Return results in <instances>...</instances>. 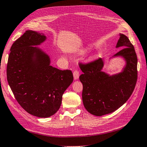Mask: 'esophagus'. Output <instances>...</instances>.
<instances>
[{
	"label": "esophagus",
	"instance_id": "esophagus-1",
	"mask_svg": "<svg viewBox=\"0 0 147 147\" xmlns=\"http://www.w3.org/2000/svg\"><path fill=\"white\" fill-rule=\"evenodd\" d=\"M73 76L74 80H78L79 77V73L78 71H74L73 73Z\"/></svg>",
	"mask_w": 147,
	"mask_h": 147
}]
</instances>
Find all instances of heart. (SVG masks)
<instances>
[{
    "mask_svg": "<svg viewBox=\"0 0 147 147\" xmlns=\"http://www.w3.org/2000/svg\"><path fill=\"white\" fill-rule=\"evenodd\" d=\"M94 59V57H90V60H93Z\"/></svg>",
    "mask_w": 147,
    "mask_h": 147,
    "instance_id": "1",
    "label": "heart"
}]
</instances>
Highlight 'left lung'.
<instances>
[{
  "mask_svg": "<svg viewBox=\"0 0 147 147\" xmlns=\"http://www.w3.org/2000/svg\"><path fill=\"white\" fill-rule=\"evenodd\" d=\"M116 48H122L112 58L125 61L121 72L113 75L102 71L104 61L99 59L83 65L80 81L83 85L82 101L86 110L95 116L111 113L123 106L133 92L137 79V57L128 38L120 34Z\"/></svg>",
  "mask_w": 147,
  "mask_h": 147,
  "instance_id": "8db88e82",
  "label": "left lung"
}]
</instances>
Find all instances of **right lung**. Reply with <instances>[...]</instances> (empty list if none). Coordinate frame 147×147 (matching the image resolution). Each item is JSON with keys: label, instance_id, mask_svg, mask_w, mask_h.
I'll return each instance as SVG.
<instances>
[{"label": "right lung", "instance_id": "1", "mask_svg": "<svg viewBox=\"0 0 147 147\" xmlns=\"http://www.w3.org/2000/svg\"><path fill=\"white\" fill-rule=\"evenodd\" d=\"M46 38L43 34L26 31L12 45L7 68L8 82L18 103L40 118L58 111L63 93L73 81L71 71L50 65L49 56L37 46Z\"/></svg>", "mask_w": 147, "mask_h": 147}]
</instances>
